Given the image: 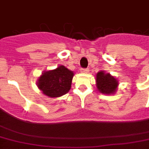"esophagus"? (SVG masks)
<instances>
[{"mask_svg":"<svg viewBox=\"0 0 149 149\" xmlns=\"http://www.w3.org/2000/svg\"><path fill=\"white\" fill-rule=\"evenodd\" d=\"M89 72V70L88 68H81V72L82 73H88Z\"/></svg>","mask_w":149,"mask_h":149,"instance_id":"1","label":"esophagus"}]
</instances>
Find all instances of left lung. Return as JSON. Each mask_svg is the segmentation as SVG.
Here are the masks:
<instances>
[{
	"label": "left lung",
	"mask_w": 149,
	"mask_h": 149,
	"mask_svg": "<svg viewBox=\"0 0 149 149\" xmlns=\"http://www.w3.org/2000/svg\"><path fill=\"white\" fill-rule=\"evenodd\" d=\"M96 85L97 90L101 93L113 95L117 90L119 81L110 73L101 70L96 74Z\"/></svg>",
	"instance_id": "1"
}]
</instances>
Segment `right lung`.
Returning <instances> with one entry per match:
<instances>
[{
	"mask_svg": "<svg viewBox=\"0 0 149 149\" xmlns=\"http://www.w3.org/2000/svg\"><path fill=\"white\" fill-rule=\"evenodd\" d=\"M74 72L59 65L52 70L44 71L38 77L37 85L43 94L49 97H60L70 90Z\"/></svg>",
	"mask_w": 149,
	"mask_h": 149,
	"instance_id": "1",
	"label": "right lung"
}]
</instances>
